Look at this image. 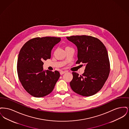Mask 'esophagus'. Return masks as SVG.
Masks as SVG:
<instances>
[{
  "mask_svg": "<svg viewBox=\"0 0 129 129\" xmlns=\"http://www.w3.org/2000/svg\"><path fill=\"white\" fill-rule=\"evenodd\" d=\"M66 72V71H61L60 72V74H61V75H62V74H64V73H65Z\"/></svg>",
  "mask_w": 129,
  "mask_h": 129,
  "instance_id": "esophagus-1",
  "label": "esophagus"
}]
</instances>
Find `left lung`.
I'll return each mask as SVG.
<instances>
[{"instance_id":"1","label":"left lung","mask_w":129,"mask_h":129,"mask_svg":"<svg viewBox=\"0 0 129 129\" xmlns=\"http://www.w3.org/2000/svg\"><path fill=\"white\" fill-rule=\"evenodd\" d=\"M67 39L77 47L78 60L76 64L86 65L82 75L72 73L71 87L80 95H93L102 89L110 73V61L106 48L99 39L91 36H72Z\"/></svg>"}]
</instances>
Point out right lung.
<instances>
[{
	"label": "right lung",
	"instance_id": "1",
	"mask_svg": "<svg viewBox=\"0 0 129 129\" xmlns=\"http://www.w3.org/2000/svg\"><path fill=\"white\" fill-rule=\"evenodd\" d=\"M60 40L57 37H36L20 50L17 64L19 79L31 96L41 98L53 91L60 74L57 71H44L43 61L50 58L52 49Z\"/></svg>",
	"mask_w": 129,
	"mask_h": 129
}]
</instances>
